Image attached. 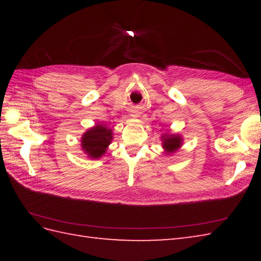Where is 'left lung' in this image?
Masks as SVG:
<instances>
[{
	"label": "left lung",
	"mask_w": 261,
	"mask_h": 261,
	"mask_svg": "<svg viewBox=\"0 0 261 261\" xmlns=\"http://www.w3.org/2000/svg\"><path fill=\"white\" fill-rule=\"evenodd\" d=\"M163 148L165 149L166 153H174L177 149H179L182 139L179 135H168L166 134L162 137Z\"/></svg>",
	"instance_id": "8db88e82"
}]
</instances>
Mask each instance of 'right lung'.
Wrapping results in <instances>:
<instances>
[{"label": "right lung", "mask_w": 261, "mask_h": 261, "mask_svg": "<svg viewBox=\"0 0 261 261\" xmlns=\"http://www.w3.org/2000/svg\"><path fill=\"white\" fill-rule=\"evenodd\" d=\"M112 139V130L103 124H95L83 135L81 143L82 150L87 154V157L97 159L107 151Z\"/></svg>", "instance_id": "right-lung-1"}]
</instances>
